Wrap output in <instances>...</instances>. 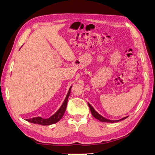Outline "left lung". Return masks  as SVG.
<instances>
[{
  "label": "left lung",
  "instance_id": "1",
  "mask_svg": "<svg viewBox=\"0 0 155 155\" xmlns=\"http://www.w3.org/2000/svg\"><path fill=\"white\" fill-rule=\"evenodd\" d=\"M88 106H89V107L90 110H91V114H92V115H93V117H95L96 119L99 120L100 121H101V122H105V123H117V122L120 121V120H124V119H127V118L128 117H123V118H122V119H119V120H110V119H106V118H105V117H102V115L98 113V112H97V111H95V109H94V108H93L92 106H91V104H90L89 103H88Z\"/></svg>",
  "mask_w": 155,
  "mask_h": 155
}]
</instances>
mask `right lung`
<instances>
[{"instance_id": "right-lung-1", "label": "right lung", "mask_w": 155, "mask_h": 155, "mask_svg": "<svg viewBox=\"0 0 155 155\" xmlns=\"http://www.w3.org/2000/svg\"><path fill=\"white\" fill-rule=\"evenodd\" d=\"M72 87V85L70 86V87L69 88L68 94H67L66 98L64 99L62 104L61 105L60 108L58 110L57 112H56L54 114H53L51 117H50L49 118H48V119H44V118H42L41 117H37L32 118V119H26V120H27V121H28L30 123H35V124H39L41 125H50L58 122L59 120L62 118L64 112L66 111L67 103H68V97L70 94V90H71Z\"/></svg>"}]
</instances>
